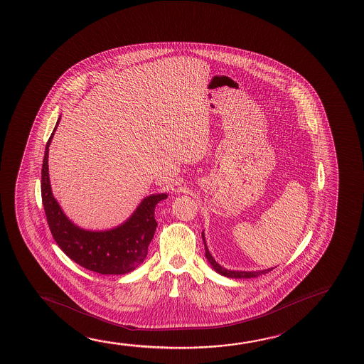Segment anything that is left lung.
Here are the masks:
<instances>
[{
    "label": "left lung",
    "instance_id": "1",
    "mask_svg": "<svg viewBox=\"0 0 364 364\" xmlns=\"http://www.w3.org/2000/svg\"><path fill=\"white\" fill-rule=\"evenodd\" d=\"M203 242H204V248H205V257H207L208 262L210 263L213 269L215 272L222 274L224 277H230V279H252V277H258L259 274H264L269 272L271 269H262V271H230V269H224L219 264L214 258H213L210 252L208 250L207 242H205V235L204 232H202Z\"/></svg>",
    "mask_w": 364,
    "mask_h": 364
}]
</instances>
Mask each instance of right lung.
I'll return each mask as SVG.
<instances>
[{
    "mask_svg": "<svg viewBox=\"0 0 364 364\" xmlns=\"http://www.w3.org/2000/svg\"><path fill=\"white\" fill-rule=\"evenodd\" d=\"M59 121L60 117L45 147L41 168V198L51 235L68 257L84 269L101 274H129L145 261L156 230L155 208L168 194L146 196L132 215L112 230H83L74 224L53 196L49 179V146Z\"/></svg>",
    "mask_w": 364,
    "mask_h": 364,
    "instance_id": "obj_1",
    "label": "right lung"
}]
</instances>
